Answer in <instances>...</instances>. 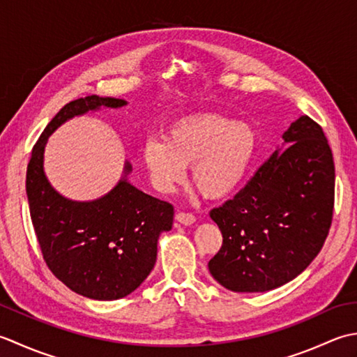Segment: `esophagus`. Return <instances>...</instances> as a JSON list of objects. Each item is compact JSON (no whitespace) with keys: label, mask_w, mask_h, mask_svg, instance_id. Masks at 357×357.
I'll use <instances>...</instances> for the list:
<instances>
[{"label":"esophagus","mask_w":357,"mask_h":357,"mask_svg":"<svg viewBox=\"0 0 357 357\" xmlns=\"http://www.w3.org/2000/svg\"><path fill=\"white\" fill-rule=\"evenodd\" d=\"M176 220L177 222H180L181 225H192L194 222H195V217H194V214H191V213H185V211H178V213L176 214Z\"/></svg>","instance_id":"1"}]
</instances>
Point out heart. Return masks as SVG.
<instances>
[{
    "label": "heart",
    "instance_id": "1",
    "mask_svg": "<svg viewBox=\"0 0 357 357\" xmlns=\"http://www.w3.org/2000/svg\"><path fill=\"white\" fill-rule=\"evenodd\" d=\"M256 152V134L242 121L217 114H194L168 128L165 140L149 138L143 163L160 192L169 194L192 165V183L209 199L234 191L243 180Z\"/></svg>",
    "mask_w": 357,
    "mask_h": 357
}]
</instances>
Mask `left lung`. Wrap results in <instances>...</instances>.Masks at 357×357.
<instances>
[{
    "label": "left lung",
    "mask_w": 357,
    "mask_h": 357,
    "mask_svg": "<svg viewBox=\"0 0 357 357\" xmlns=\"http://www.w3.org/2000/svg\"><path fill=\"white\" fill-rule=\"evenodd\" d=\"M282 138L287 148L209 213L223 236L209 271L236 293H264L297 278L331 227L336 176L322 126L302 115Z\"/></svg>",
    "instance_id": "8db88e82"
}]
</instances>
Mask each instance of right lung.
<instances>
[{"instance_id": "obj_1", "label": "right lung", "mask_w": 357, "mask_h": 357, "mask_svg": "<svg viewBox=\"0 0 357 357\" xmlns=\"http://www.w3.org/2000/svg\"><path fill=\"white\" fill-rule=\"evenodd\" d=\"M125 105L98 96L70 101L43 130L26 174L31 219L47 268L74 293L96 301L121 299L142 285L155 265L158 236L172 228L174 206L125 177L98 200L64 199L45 176L43 151L47 137L74 115ZM129 172L126 163L125 176Z\"/></svg>"}]
</instances>
